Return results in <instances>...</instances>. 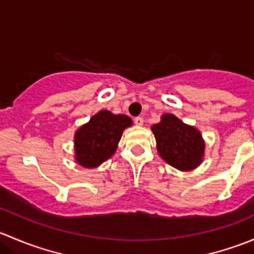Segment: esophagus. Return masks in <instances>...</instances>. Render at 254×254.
I'll return each mask as SVG.
<instances>
[{"mask_svg":"<svg viewBox=\"0 0 254 254\" xmlns=\"http://www.w3.org/2000/svg\"><path fill=\"white\" fill-rule=\"evenodd\" d=\"M134 122H135V124H136V125H142L143 124V118L142 117H136L134 119Z\"/></svg>","mask_w":254,"mask_h":254,"instance_id":"1","label":"esophagus"}]
</instances>
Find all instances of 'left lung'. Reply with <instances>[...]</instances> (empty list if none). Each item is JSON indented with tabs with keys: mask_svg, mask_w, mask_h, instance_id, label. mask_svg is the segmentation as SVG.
<instances>
[{
	"mask_svg": "<svg viewBox=\"0 0 254 254\" xmlns=\"http://www.w3.org/2000/svg\"><path fill=\"white\" fill-rule=\"evenodd\" d=\"M161 157L181 171H190L201 163L204 145L195 127L183 124L172 114H165L152 127Z\"/></svg>",
	"mask_w": 254,
	"mask_h": 254,
	"instance_id": "obj_1",
	"label": "left lung"
}]
</instances>
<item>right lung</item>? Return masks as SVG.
I'll use <instances>...</instances> for the list:
<instances>
[{"label": "right lung", "mask_w": 254, "mask_h": 254, "mask_svg": "<svg viewBox=\"0 0 254 254\" xmlns=\"http://www.w3.org/2000/svg\"><path fill=\"white\" fill-rule=\"evenodd\" d=\"M130 125L131 119L127 115H115L108 111L97 113L76 131L77 162L83 167L93 168L108 160L117 150L124 129Z\"/></svg>", "instance_id": "right-lung-1"}]
</instances>
